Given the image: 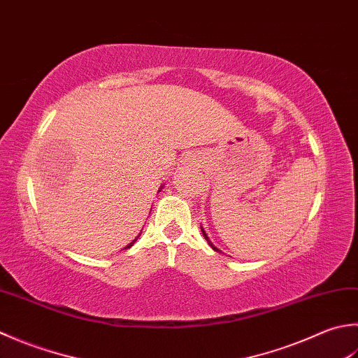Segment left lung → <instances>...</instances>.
<instances>
[{
  "label": "left lung",
  "mask_w": 358,
  "mask_h": 358,
  "mask_svg": "<svg viewBox=\"0 0 358 358\" xmlns=\"http://www.w3.org/2000/svg\"><path fill=\"white\" fill-rule=\"evenodd\" d=\"M200 228H201V227H200ZM201 233H203V237H205V239L208 241V243H209V247H211V248H213L214 251H220L219 248H217V247H215V245H214V243H213L211 241H209V237H208V234L205 233V229H203V228H201Z\"/></svg>",
  "instance_id": "left-lung-1"
}]
</instances>
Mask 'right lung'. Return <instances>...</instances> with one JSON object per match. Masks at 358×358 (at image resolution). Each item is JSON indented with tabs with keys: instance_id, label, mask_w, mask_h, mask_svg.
Here are the masks:
<instances>
[{
	"instance_id": "obj_1",
	"label": "right lung",
	"mask_w": 358,
	"mask_h": 358,
	"mask_svg": "<svg viewBox=\"0 0 358 358\" xmlns=\"http://www.w3.org/2000/svg\"><path fill=\"white\" fill-rule=\"evenodd\" d=\"M159 189H163V186H161V187H159ZM138 237H139V236H138ZM138 237H136V239H133V241H131V242H130V243H129V245H127V247H125V248H124V250H127V248H130V247H133V243H135V242H136V241H138Z\"/></svg>"
}]
</instances>
